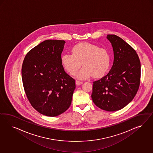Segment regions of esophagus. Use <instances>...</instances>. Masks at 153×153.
Returning a JSON list of instances; mask_svg holds the SVG:
<instances>
[{
	"label": "esophagus",
	"instance_id": "1",
	"mask_svg": "<svg viewBox=\"0 0 153 153\" xmlns=\"http://www.w3.org/2000/svg\"><path fill=\"white\" fill-rule=\"evenodd\" d=\"M82 83H83V82L79 81H77V80L76 81V83L77 85H81Z\"/></svg>",
	"mask_w": 153,
	"mask_h": 153
}]
</instances>
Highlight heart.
Returning <instances> with one entry per match:
<instances>
[{
    "label": "heart",
    "mask_w": 153,
    "mask_h": 153,
    "mask_svg": "<svg viewBox=\"0 0 153 153\" xmlns=\"http://www.w3.org/2000/svg\"><path fill=\"white\" fill-rule=\"evenodd\" d=\"M72 54L61 56L62 65L70 74L74 75L81 66L77 77L79 79L100 78L106 74L111 65L109 52L105 48L88 42L79 43L71 49Z\"/></svg>",
    "instance_id": "b5f03b06"
}]
</instances>
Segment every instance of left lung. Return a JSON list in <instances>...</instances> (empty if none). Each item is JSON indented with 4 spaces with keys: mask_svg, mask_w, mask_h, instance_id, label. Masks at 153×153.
<instances>
[{
    "mask_svg": "<svg viewBox=\"0 0 153 153\" xmlns=\"http://www.w3.org/2000/svg\"><path fill=\"white\" fill-rule=\"evenodd\" d=\"M107 38L113 47V64L106 76L93 82L91 97L102 110L117 111L128 104L137 92L141 64L136 51L122 39L115 35Z\"/></svg>",
    "mask_w": 153,
    "mask_h": 153,
    "instance_id": "left-lung-1",
    "label": "left lung"
}]
</instances>
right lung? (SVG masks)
<instances>
[{
	"label": "right lung",
	"mask_w": 153,
	"mask_h": 153,
	"mask_svg": "<svg viewBox=\"0 0 153 153\" xmlns=\"http://www.w3.org/2000/svg\"><path fill=\"white\" fill-rule=\"evenodd\" d=\"M65 43L45 40L28 51L23 60L25 91L33 108L44 116H59L71 104L76 85L61 63Z\"/></svg>",
	"instance_id": "right-lung-1"
}]
</instances>
